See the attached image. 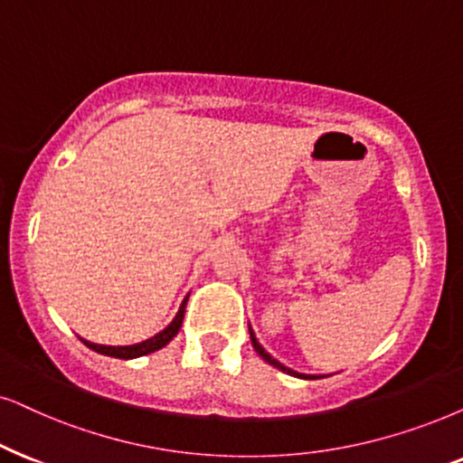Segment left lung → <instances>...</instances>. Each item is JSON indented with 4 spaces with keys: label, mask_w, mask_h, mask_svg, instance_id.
Here are the masks:
<instances>
[{
    "label": "left lung",
    "mask_w": 463,
    "mask_h": 463,
    "mask_svg": "<svg viewBox=\"0 0 463 463\" xmlns=\"http://www.w3.org/2000/svg\"><path fill=\"white\" fill-rule=\"evenodd\" d=\"M250 337H251V346H254V350H256V353H259V354L262 356V359H265V361L269 363V365L278 367V370H282V372H286V373H290V376H299V378H316V376H306V373H297V372H292V370H288V367H284V365H282V363H279V361H275V359H273V356H271V354H269V353H267V350L260 346V344H259V339H256V335H254V331H251V329H250Z\"/></svg>",
    "instance_id": "8db88e82"
}]
</instances>
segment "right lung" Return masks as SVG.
I'll return each mask as SVG.
<instances>
[{
	"instance_id": "add662e5",
	"label": "right lung",
	"mask_w": 463,
	"mask_h": 463,
	"mask_svg": "<svg viewBox=\"0 0 463 463\" xmlns=\"http://www.w3.org/2000/svg\"><path fill=\"white\" fill-rule=\"evenodd\" d=\"M185 303H188V297H185L184 303H181L177 316H175V320L166 326V329L160 331L157 335H154L151 339H145V342L134 344V346H100V344H91V342H87V339H83V344H85V346H90L91 350H96V353L107 354V356H115V359H137V356L156 353V350L166 346V344L171 342V339L179 333L181 323H184Z\"/></svg>"
}]
</instances>
